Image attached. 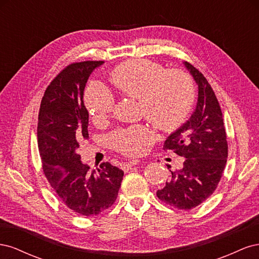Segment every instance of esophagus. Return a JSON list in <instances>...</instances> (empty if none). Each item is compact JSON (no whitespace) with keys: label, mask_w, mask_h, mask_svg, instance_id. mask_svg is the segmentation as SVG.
Returning <instances> with one entry per match:
<instances>
[{"label":"esophagus","mask_w":259,"mask_h":259,"mask_svg":"<svg viewBox=\"0 0 259 259\" xmlns=\"http://www.w3.org/2000/svg\"><path fill=\"white\" fill-rule=\"evenodd\" d=\"M139 163V161H137V160H133V161H130V162H124V163H122V169L123 170H128L130 168H132L133 166H135L136 164H138Z\"/></svg>","instance_id":"obj_1"}]
</instances>
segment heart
Returning a JSON list of instances; mask_svg holds the SVG:
<instances>
[{"label":"heart","instance_id":"1","mask_svg":"<svg viewBox=\"0 0 259 259\" xmlns=\"http://www.w3.org/2000/svg\"><path fill=\"white\" fill-rule=\"evenodd\" d=\"M109 80L122 94L138 98L140 112L163 132L178 130L189 117L195 101V88L189 73L166 69L152 60L130 59L114 67ZM84 105L94 122L111 115L114 97L106 86L93 83L84 93ZM152 133L145 125L119 128L108 136L115 151L136 155L152 142Z\"/></svg>","mask_w":259,"mask_h":259}]
</instances>
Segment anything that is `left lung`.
<instances>
[{"mask_svg":"<svg viewBox=\"0 0 259 259\" xmlns=\"http://www.w3.org/2000/svg\"><path fill=\"white\" fill-rule=\"evenodd\" d=\"M185 65L199 86L198 104L189 121L164 143V150L185 161L179 169H169V179L156 197L169 206L189 210L216 190L228 158V143L222 109L210 84L197 68L189 62Z\"/></svg>","mask_w":259,"mask_h":259,"instance_id":"1","label":"left lung"}]
</instances>
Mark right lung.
Returning <instances> with one entry per match:
<instances>
[{
	"label": "right lung",
	"mask_w": 259,
	"mask_h": 259,
	"mask_svg": "<svg viewBox=\"0 0 259 259\" xmlns=\"http://www.w3.org/2000/svg\"><path fill=\"white\" fill-rule=\"evenodd\" d=\"M104 61L73 62L57 74L46 89L37 119V147L43 173L70 209L95 216L116 200L124 171L109 162L92 169L76 153L89 138V112L83 93L89 76Z\"/></svg>",
	"instance_id": "obj_1"
}]
</instances>
